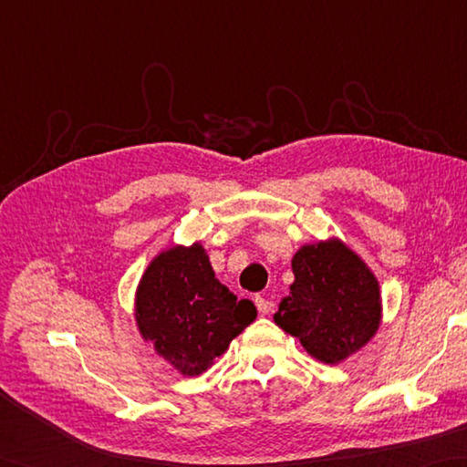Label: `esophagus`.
<instances>
[{"instance_id":"esophagus-1","label":"esophagus","mask_w":467,"mask_h":467,"mask_svg":"<svg viewBox=\"0 0 467 467\" xmlns=\"http://www.w3.org/2000/svg\"><path fill=\"white\" fill-rule=\"evenodd\" d=\"M254 305H256V309H259L261 315H269L273 311V306H275V303L271 299H266V296H256Z\"/></svg>"}]
</instances>
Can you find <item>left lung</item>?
<instances>
[{
  "label": "left lung",
  "mask_w": 467,
  "mask_h": 467,
  "mask_svg": "<svg viewBox=\"0 0 467 467\" xmlns=\"http://www.w3.org/2000/svg\"><path fill=\"white\" fill-rule=\"evenodd\" d=\"M291 266L295 281L275 323L306 353L337 365L373 339L381 325V291L359 254L331 236L303 244Z\"/></svg>",
  "instance_id": "8db88e82"
}]
</instances>
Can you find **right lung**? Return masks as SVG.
Segmentation results:
<instances>
[{
    "mask_svg": "<svg viewBox=\"0 0 467 467\" xmlns=\"http://www.w3.org/2000/svg\"><path fill=\"white\" fill-rule=\"evenodd\" d=\"M134 319L156 355L181 375L194 377L256 319V306L236 299L216 279L201 243L174 244L146 266L136 289Z\"/></svg>",
    "mask_w": 467,
    "mask_h": 467,
    "instance_id": "right-lung-1",
    "label": "right lung"
}]
</instances>
